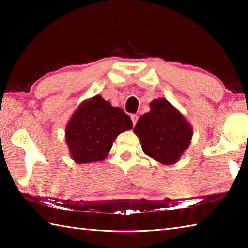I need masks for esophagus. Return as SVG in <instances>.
Returning <instances> with one entry per match:
<instances>
[{
	"instance_id": "obj_1",
	"label": "esophagus",
	"mask_w": 248,
	"mask_h": 248,
	"mask_svg": "<svg viewBox=\"0 0 248 248\" xmlns=\"http://www.w3.org/2000/svg\"><path fill=\"white\" fill-rule=\"evenodd\" d=\"M131 120H132L133 125H136L137 121H138V116L137 115H131Z\"/></svg>"
}]
</instances>
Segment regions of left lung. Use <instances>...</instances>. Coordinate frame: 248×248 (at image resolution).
Wrapping results in <instances>:
<instances>
[{"instance_id":"obj_1","label":"left lung","mask_w":248,"mask_h":248,"mask_svg":"<svg viewBox=\"0 0 248 248\" xmlns=\"http://www.w3.org/2000/svg\"><path fill=\"white\" fill-rule=\"evenodd\" d=\"M150 107L133 131L146 155L162 164H174L190 144L194 133L191 125L165 98L154 99Z\"/></svg>"}]
</instances>
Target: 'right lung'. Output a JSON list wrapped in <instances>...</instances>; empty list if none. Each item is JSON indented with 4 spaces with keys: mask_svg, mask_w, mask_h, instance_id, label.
I'll return each instance as SVG.
<instances>
[{
    "mask_svg": "<svg viewBox=\"0 0 248 248\" xmlns=\"http://www.w3.org/2000/svg\"><path fill=\"white\" fill-rule=\"evenodd\" d=\"M130 129L132 121L123 109L94 96L79 105L66 124L71 157L78 164L103 161L118 134Z\"/></svg>",
    "mask_w": 248,
    "mask_h": 248,
    "instance_id": "obj_1",
    "label": "right lung"
}]
</instances>
